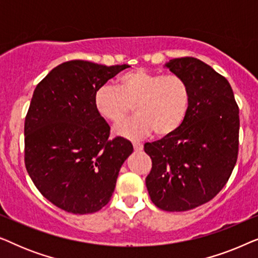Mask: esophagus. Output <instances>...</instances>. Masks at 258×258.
<instances>
[{"instance_id": "esophagus-1", "label": "esophagus", "mask_w": 258, "mask_h": 258, "mask_svg": "<svg viewBox=\"0 0 258 258\" xmlns=\"http://www.w3.org/2000/svg\"><path fill=\"white\" fill-rule=\"evenodd\" d=\"M133 146H134V150H135V151H141L143 149V144L142 143H136L135 142L133 144Z\"/></svg>"}]
</instances>
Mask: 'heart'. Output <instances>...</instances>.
Wrapping results in <instances>:
<instances>
[{
    "instance_id": "b5f03b06",
    "label": "heart",
    "mask_w": 258,
    "mask_h": 258,
    "mask_svg": "<svg viewBox=\"0 0 258 258\" xmlns=\"http://www.w3.org/2000/svg\"><path fill=\"white\" fill-rule=\"evenodd\" d=\"M95 110L110 122H119L134 105L136 116L114 126L116 135L140 140L154 130L161 137L181 128L190 107V89L182 77L135 69L118 77L116 87L103 84L94 93Z\"/></svg>"
}]
</instances>
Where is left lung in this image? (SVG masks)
<instances>
[{"mask_svg": "<svg viewBox=\"0 0 258 258\" xmlns=\"http://www.w3.org/2000/svg\"><path fill=\"white\" fill-rule=\"evenodd\" d=\"M167 68L190 89V107L175 134L144 144L153 167L146 185L165 211H186L213 200L237 161L239 116L225 77L194 57L170 59Z\"/></svg>", "mask_w": 258, "mask_h": 258, "instance_id": "left-lung-1", "label": "left lung"}]
</instances>
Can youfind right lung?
<instances>
[{"instance_id": "1", "label": "right lung", "mask_w": 258, "mask_h": 258, "mask_svg": "<svg viewBox=\"0 0 258 258\" xmlns=\"http://www.w3.org/2000/svg\"><path fill=\"white\" fill-rule=\"evenodd\" d=\"M128 64L64 62L34 90L24 122V163L42 195L59 209L91 214L107 206L133 144L108 140L110 126L94 108L95 90Z\"/></svg>"}]
</instances>
